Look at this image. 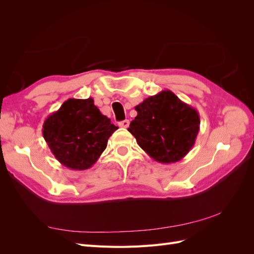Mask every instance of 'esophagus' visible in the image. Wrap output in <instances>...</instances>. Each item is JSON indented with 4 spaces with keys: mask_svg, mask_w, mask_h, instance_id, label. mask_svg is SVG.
Returning <instances> with one entry per match:
<instances>
[{
    "mask_svg": "<svg viewBox=\"0 0 254 254\" xmlns=\"http://www.w3.org/2000/svg\"><path fill=\"white\" fill-rule=\"evenodd\" d=\"M119 126L122 128H128L129 127V121L125 120V121H122L119 123Z\"/></svg>",
    "mask_w": 254,
    "mask_h": 254,
    "instance_id": "34e87169",
    "label": "esophagus"
}]
</instances>
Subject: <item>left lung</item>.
Here are the masks:
<instances>
[{"label": "left lung", "instance_id": "obj_1", "mask_svg": "<svg viewBox=\"0 0 254 254\" xmlns=\"http://www.w3.org/2000/svg\"><path fill=\"white\" fill-rule=\"evenodd\" d=\"M137 115L128 131L159 163L178 162L193 147L200 126L199 113L172 91L149 96L134 108Z\"/></svg>", "mask_w": 254, "mask_h": 254}]
</instances>
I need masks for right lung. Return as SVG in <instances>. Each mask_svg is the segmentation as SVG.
Instances as JSON below:
<instances>
[{
  "instance_id": "add662e5",
  "label": "right lung",
  "mask_w": 254,
  "mask_h": 254,
  "mask_svg": "<svg viewBox=\"0 0 254 254\" xmlns=\"http://www.w3.org/2000/svg\"><path fill=\"white\" fill-rule=\"evenodd\" d=\"M119 127L102 114L92 97L68 98L44 121L42 133L52 153L74 171L92 167Z\"/></svg>"
}]
</instances>
